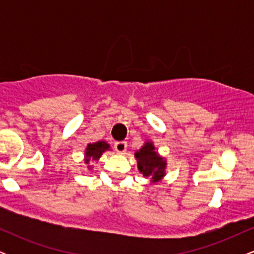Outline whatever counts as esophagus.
I'll use <instances>...</instances> for the list:
<instances>
[{
    "label": "esophagus",
    "mask_w": 254,
    "mask_h": 254,
    "mask_svg": "<svg viewBox=\"0 0 254 254\" xmlns=\"http://www.w3.org/2000/svg\"><path fill=\"white\" fill-rule=\"evenodd\" d=\"M127 142H125V141L116 142V143H115V149L119 154L125 153V150H127Z\"/></svg>",
    "instance_id": "esophagus-1"
}]
</instances>
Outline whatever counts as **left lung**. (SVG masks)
Wrapping results in <instances>:
<instances>
[{
  "instance_id": "8db88e82",
  "label": "left lung",
  "mask_w": 254,
  "mask_h": 254,
  "mask_svg": "<svg viewBox=\"0 0 254 254\" xmlns=\"http://www.w3.org/2000/svg\"><path fill=\"white\" fill-rule=\"evenodd\" d=\"M138 171L151 183L160 182L166 174V160L155 151L153 142H145L143 147L135 153Z\"/></svg>"
}]
</instances>
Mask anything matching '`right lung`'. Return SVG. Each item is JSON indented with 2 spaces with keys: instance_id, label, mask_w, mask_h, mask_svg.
<instances>
[{
  "instance_id": "add662e5",
  "label": "right lung",
  "mask_w": 254,
  "mask_h": 254,
  "mask_svg": "<svg viewBox=\"0 0 254 254\" xmlns=\"http://www.w3.org/2000/svg\"><path fill=\"white\" fill-rule=\"evenodd\" d=\"M106 150H110V144L105 141L87 144L86 150H84V164H89L90 161H98L104 151ZM88 168H90V166H88Z\"/></svg>"
}]
</instances>
